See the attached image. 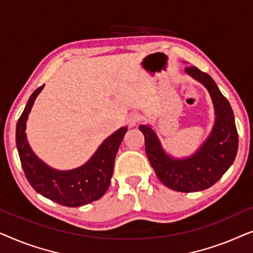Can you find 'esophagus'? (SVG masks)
I'll return each instance as SVG.
<instances>
[{"label":"esophagus","mask_w":253,"mask_h":253,"mask_svg":"<svg viewBox=\"0 0 253 253\" xmlns=\"http://www.w3.org/2000/svg\"><path fill=\"white\" fill-rule=\"evenodd\" d=\"M140 121H141V115L138 113H131L129 117H127V124H129L130 126H136Z\"/></svg>","instance_id":"esophagus-1"}]
</instances>
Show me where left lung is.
I'll return each instance as SVG.
<instances>
[{"mask_svg":"<svg viewBox=\"0 0 253 253\" xmlns=\"http://www.w3.org/2000/svg\"><path fill=\"white\" fill-rule=\"evenodd\" d=\"M185 72L207 88L215 110L212 132L199 150L191 157L174 159L164 151L152 127L140 126L139 130L145 137V150L158 178L175 191L196 192L212 186L233 165L238 150V134L230 103L212 77L196 67H186Z\"/></svg>","mask_w":253,"mask_h":253,"instance_id":"left-lung-1","label":"left lung"}]
</instances>
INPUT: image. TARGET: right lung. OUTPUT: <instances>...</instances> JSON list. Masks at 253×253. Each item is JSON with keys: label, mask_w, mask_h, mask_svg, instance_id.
<instances>
[{"label": "right lung", "mask_w": 253, "mask_h": 253, "mask_svg": "<svg viewBox=\"0 0 253 253\" xmlns=\"http://www.w3.org/2000/svg\"><path fill=\"white\" fill-rule=\"evenodd\" d=\"M38 87L30 96L16 126V145L25 176L32 188L46 198L68 207L86 205L105 195L114 171V162L127 127L123 126L109 136L93 157L72 170L60 171L47 166L31 150L26 139V121L34 100L42 91Z\"/></svg>", "instance_id": "1"}]
</instances>
